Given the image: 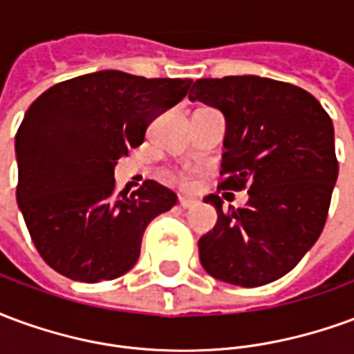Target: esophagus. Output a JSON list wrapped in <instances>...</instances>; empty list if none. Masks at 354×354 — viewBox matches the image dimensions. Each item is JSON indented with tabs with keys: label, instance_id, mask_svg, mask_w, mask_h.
I'll return each instance as SVG.
<instances>
[{
	"label": "esophagus",
	"instance_id": "esophagus-1",
	"mask_svg": "<svg viewBox=\"0 0 354 354\" xmlns=\"http://www.w3.org/2000/svg\"><path fill=\"white\" fill-rule=\"evenodd\" d=\"M178 203H180V207L182 208H193L195 205H197V201L189 199V197H180V201H178Z\"/></svg>",
	"mask_w": 354,
	"mask_h": 354
}]
</instances>
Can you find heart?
<instances>
[{
    "label": "heart",
    "instance_id": "1",
    "mask_svg": "<svg viewBox=\"0 0 354 354\" xmlns=\"http://www.w3.org/2000/svg\"><path fill=\"white\" fill-rule=\"evenodd\" d=\"M178 180H180V184H184V185L189 184V178L187 176H178Z\"/></svg>",
    "mask_w": 354,
    "mask_h": 354
}]
</instances>
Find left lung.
Segmentation results:
<instances>
[{"label": "left lung", "mask_w": 354, "mask_h": 354, "mask_svg": "<svg viewBox=\"0 0 354 354\" xmlns=\"http://www.w3.org/2000/svg\"><path fill=\"white\" fill-rule=\"evenodd\" d=\"M189 100L225 117L223 180L218 189H248L243 208L223 210L199 239V258L214 279L245 288L292 271L322 233L337 180L334 124L304 88L258 75L197 80Z\"/></svg>", "instance_id": "left-lung-1"}]
</instances>
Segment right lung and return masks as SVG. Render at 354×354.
<instances>
[{"mask_svg":"<svg viewBox=\"0 0 354 354\" xmlns=\"http://www.w3.org/2000/svg\"><path fill=\"white\" fill-rule=\"evenodd\" d=\"M189 87L192 80L104 70L62 81L28 108L15 138L17 201L47 266L72 281L98 282L138 261L147 223L178 197L155 180L117 195L113 169Z\"/></svg>","mask_w":354,"mask_h":354,"instance_id":"obj_1","label":"right lung"}]
</instances>
